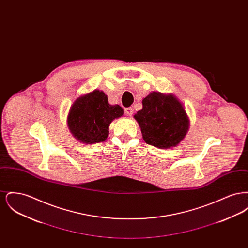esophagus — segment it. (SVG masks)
<instances>
[{
  "label": "esophagus",
  "mask_w": 248,
  "mask_h": 248,
  "mask_svg": "<svg viewBox=\"0 0 248 248\" xmlns=\"http://www.w3.org/2000/svg\"><path fill=\"white\" fill-rule=\"evenodd\" d=\"M124 112H125V114H126V115H128V116H132V115H133L134 110H133V108H126L124 109Z\"/></svg>",
  "instance_id": "34e87169"
}]
</instances>
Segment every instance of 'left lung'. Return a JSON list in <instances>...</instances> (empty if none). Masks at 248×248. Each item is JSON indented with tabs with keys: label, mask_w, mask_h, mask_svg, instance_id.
<instances>
[{
	"label": "left lung",
	"mask_w": 248,
	"mask_h": 248,
	"mask_svg": "<svg viewBox=\"0 0 248 248\" xmlns=\"http://www.w3.org/2000/svg\"><path fill=\"white\" fill-rule=\"evenodd\" d=\"M134 118L144 141L159 149L177 147L189 131V116L174 94L150 93L143 98L142 108Z\"/></svg>",
	"instance_id": "obj_1"
}]
</instances>
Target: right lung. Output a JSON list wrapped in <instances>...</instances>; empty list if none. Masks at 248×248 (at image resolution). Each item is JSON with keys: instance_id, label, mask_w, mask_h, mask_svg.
I'll return each mask as SVG.
<instances>
[{"instance_id": "obj_1", "label": "right lung", "mask_w": 248, "mask_h": 248, "mask_svg": "<svg viewBox=\"0 0 248 248\" xmlns=\"http://www.w3.org/2000/svg\"><path fill=\"white\" fill-rule=\"evenodd\" d=\"M124 109L119 105H110L103 91L83 94L72 103L67 117L71 135L83 144L105 141L110 123L122 117Z\"/></svg>"}]
</instances>
